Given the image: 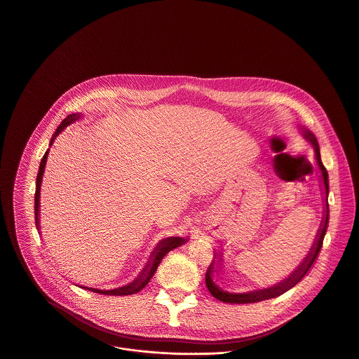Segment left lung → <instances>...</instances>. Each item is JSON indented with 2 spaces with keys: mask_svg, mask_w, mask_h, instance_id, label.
Listing matches in <instances>:
<instances>
[{
  "mask_svg": "<svg viewBox=\"0 0 359 359\" xmlns=\"http://www.w3.org/2000/svg\"><path fill=\"white\" fill-rule=\"evenodd\" d=\"M302 135L304 137V140L307 142H310V145L314 149V158H316V165L320 173V182L323 184V196H324V214H323V219L320 224V228L317 231L316 240L309 251V254L306 255V258L303 259V262L282 282L271 286V287H265V289H258V290H251V292H244V293H233V292H228L224 290L222 287H219L215 280H214V275H218V272L221 271V265H222V252H214V261L211 262V265L208 266L207 272H205V285L207 289L210 290V293L212 294V297H215L219 302L224 303H235V304H247V303H258L262 300H268V299H273L278 297L280 294H283L285 292H287L289 289H292L294 285H297L304 276L306 273L310 271L311 265L314 264L321 247H323V240L324 235L327 231V222H328V173L321 162V156H320V148H318V142L317 138L314 137V134L307 130L306 127H302Z\"/></svg>",
  "mask_w": 359,
  "mask_h": 359,
  "instance_id": "obj_1",
  "label": "left lung"
}]
</instances>
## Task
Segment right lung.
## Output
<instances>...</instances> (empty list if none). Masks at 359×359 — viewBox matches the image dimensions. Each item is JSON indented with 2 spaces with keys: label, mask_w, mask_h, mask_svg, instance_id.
Returning <instances> with one entry per match:
<instances>
[{
  "label": "right lung",
  "mask_w": 359,
  "mask_h": 359,
  "mask_svg": "<svg viewBox=\"0 0 359 359\" xmlns=\"http://www.w3.org/2000/svg\"><path fill=\"white\" fill-rule=\"evenodd\" d=\"M80 118V114H70L67 115L62 124L57 127L56 133L53 134L52 140H50V144L49 147H52L53 141L56 140V137L66 128L69 127L70 124L76 123L77 119ZM48 155H49V149L45 152L42 161H41V166H39V172H38V176H36V190H35V222H36V228L41 233V226H39V208H41V184H42V177H43V173H45V166H46V161H48ZM187 243V238H182V236H168V238H163L162 241H159V244L156 245V248L154 250L148 264L145 265V268L141 271V273L138 275V278L123 286V287H116V289H109V290H101V289H95V287H86V286H80L86 290H91L94 293H100V294H109V296H128V294H135L138 293L140 290H142L148 282L152 279V276L155 275L159 264L162 262L163 257L170 252L172 250L177 248V247H182L183 244Z\"/></svg>",
  "instance_id": "right-lung-1"
}]
</instances>
